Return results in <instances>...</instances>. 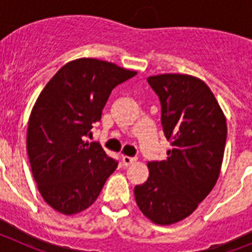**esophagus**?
Masks as SVG:
<instances>
[{
  "label": "esophagus",
  "instance_id": "1",
  "mask_svg": "<svg viewBox=\"0 0 252 252\" xmlns=\"http://www.w3.org/2000/svg\"><path fill=\"white\" fill-rule=\"evenodd\" d=\"M136 158H132V157H126V155H124L122 157V162H124L125 166H128L131 165V164H133V162L136 161Z\"/></svg>",
  "mask_w": 252,
  "mask_h": 252
}]
</instances>
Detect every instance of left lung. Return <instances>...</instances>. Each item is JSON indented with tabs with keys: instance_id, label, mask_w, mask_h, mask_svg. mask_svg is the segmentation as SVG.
<instances>
[{
	"instance_id": "8db88e82",
	"label": "left lung",
	"mask_w": 252,
	"mask_h": 252,
	"mask_svg": "<svg viewBox=\"0 0 252 252\" xmlns=\"http://www.w3.org/2000/svg\"><path fill=\"white\" fill-rule=\"evenodd\" d=\"M161 104V125L171 149L150 161L135 199L149 220L171 224L192 215L215 187L223 160L226 117L209 87L187 74L148 78Z\"/></svg>"
}]
</instances>
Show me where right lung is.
I'll list each match as a JSON object with an SVG mask.
<instances>
[{
	"label": "right lung",
	"instance_id": "1",
	"mask_svg": "<svg viewBox=\"0 0 252 252\" xmlns=\"http://www.w3.org/2000/svg\"><path fill=\"white\" fill-rule=\"evenodd\" d=\"M136 72L103 60L66 63L35 102L28 126V154L40 194L50 207L75 215L101 193L119 162L98 142L84 141L116 86Z\"/></svg>",
	"mask_w": 252,
	"mask_h": 252
}]
</instances>
